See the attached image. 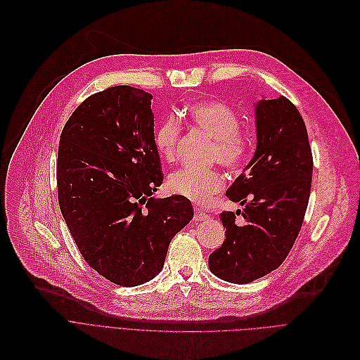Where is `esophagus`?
I'll return each mask as SVG.
<instances>
[{
  "mask_svg": "<svg viewBox=\"0 0 360 360\" xmlns=\"http://www.w3.org/2000/svg\"><path fill=\"white\" fill-rule=\"evenodd\" d=\"M210 217L207 215V214H205V212H202L200 210H196L195 211V217H193V219L195 221H207Z\"/></svg>",
  "mask_w": 360,
  "mask_h": 360,
  "instance_id": "1",
  "label": "esophagus"
}]
</instances>
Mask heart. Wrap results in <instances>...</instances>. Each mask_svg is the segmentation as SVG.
<instances>
[{"label":"heart","mask_w":360,"mask_h":360,"mask_svg":"<svg viewBox=\"0 0 360 360\" xmlns=\"http://www.w3.org/2000/svg\"><path fill=\"white\" fill-rule=\"evenodd\" d=\"M193 127L199 129L214 141L212 160L230 171L240 169L250 153L252 141L240 130V118L224 102L199 101L184 110ZM180 123L173 115L167 117L157 129L155 145L160 155L171 162L176 160ZM169 191L196 205H208L215 195L224 189V177L218 171L177 169L168 179Z\"/></svg>","instance_id":"heart-1"}]
</instances>
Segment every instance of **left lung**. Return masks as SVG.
I'll return each instance as SVG.
<instances>
[{"mask_svg":"<svg viewBox=\"0 0 360 360\" xmlns=\"http://www.w3.org/2000/svg\"><path fill=\"white\" fill-rule=\"evenodd\" d=\"M255 114L256 152L226 193L243 210L221 212L226 238L210 256L214 276L234 284L252 283L284 262L302 229L312 186L309 138L293 102L285 96L261 99ZM237 214L244 217L240 225Z\"/></svg>","mask_w":360,"mask_h":360,"instance_id":"1","label":"left lung"}]
</instances>
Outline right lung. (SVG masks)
Returning <instances> with one entry per match:
<instances>
[{
  "instance_id": "right-lung-1",
  "label": "right lung",
  "mask_w": 360,
  "mask_h": 360,
  "mask_svg": "<svg viewBox=\"0 0 360 360\" xmlns=\"http://www.w3.org/2000/svg\"><path fill=\"white\" fill-rule=\"evenodd\" d=\"M150 99L124 84L94 94L60 136L57 187L65 224L86 264L123 287L155 277L171 238L193 218L186 198L152 196L164 174Z\"/></svg>"
}]
</instances>
